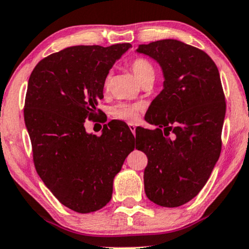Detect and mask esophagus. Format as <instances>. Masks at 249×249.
<instances>
[{
	"label": "esophagus",
	"mask_w": 249,
	"mask_h": 249,
	"mask_svg": "<svg viewBox=\"0 0 249 249\" xmlns=\"http://www.w3.org/2000/svg\"><path fill=\"white\" fill-rule=\"evenodd\" d=\"M128 127H130L131 132H132L133 134H136V126H134V124H132V123H130V124H128Z\"/></svg>",
	"instance_id": "esophagus-1"
}]
</instances>
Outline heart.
<instances>
[{
    "label": "heart",
    "instance_id": "obj_1",
    "mask_svg": "<svg viewBox=\"0 0 249 249\" xmlns=\"http://www.w3.org/2000/svg\"><path fill=\"white\" fill-rule=\"evenodd\" d=\"M130 68L140 83L149 76H154V67L148 60L143 58H136L130 62ZM110 85V75H107L104 79L103 87L104 89L109 88ZM142 106L139 103H125V102H119L116 106H113L110 110V113L113 118L119 119L128 123L136 122L142 112Z\"/></svg>",
    "mask_w": 249,
    "mask_h": 249
}]
</instances>
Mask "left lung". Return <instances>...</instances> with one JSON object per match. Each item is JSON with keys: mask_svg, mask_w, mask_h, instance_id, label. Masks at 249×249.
<instances>
[{"mask_svg": "<svg viewBox=\"0 0 249 249\" xmlns=\"http://www.w3.org/2000/svg\"><path fill=\"white\" fill-rule=\"evenodd\" d=\"M137 52L157 60L164 76L145 116L157 128H136V148L148 159L145 193L176 208L198 195L219 159L226 111L219 71L204 51L175 39L139 45Z\"/></svg>", "mask_w": 249, "mask_h": 249, "instance_id": "8db88e82", "label": "left lung"}]
</instances>
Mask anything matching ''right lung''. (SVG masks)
Wrapping results in <instances>:
<instances>
[{
	"instance_id": "obj_1",
	"label": "right lung",
	"mask_w": 249,
	"mask_h": 249,
	"mask_svg": "<svg viewBox=\"0 0 249 249\" xmlns=\"http://www.w3.org/2000/svg\"><path fill=\"white\" fill-rule=\"evenodd\" d=\"M131 44L71 46L38 62L30 75L24 121L38 175L61 204L79 213L100 210L113 178L134 149L125 124L110 122L100 137L86 132L103 98L110 68Z\"/></svg>"
}]
</instances>
